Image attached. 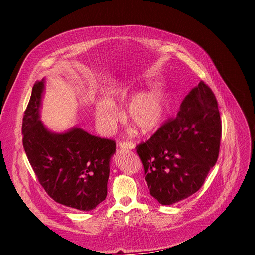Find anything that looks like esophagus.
Wrapping results in <instances>:
<instances>
[{"instance_id": "obj_1", "label": "esophagus", "mask_w": 255, "mask_h": 255, "mask_svg": "<svg viewBox=\"0 0 255 255\" xmlns=\"http://www.w3.org/2000/svg\"><path fill=\"white\" fill-rule=\"evenodd\" d=\"M119 148L121 149H134L135 144L130 141H120L119 142Z\"/></svg>"}]
</instances>
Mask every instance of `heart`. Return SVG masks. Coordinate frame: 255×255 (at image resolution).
I'll use <instances>...</instances> for the list:
<instances>
[{"label": "heart", "mask_w": 255, "mask_h": 255, "mask_svg": "<svg viewBox=\"0 0 255 255\" xmlns=\"http://www.w3.org/2000/svg\"><path fill=\"white\" fill-rule=\"evenodd\" d=\"M130 95L127 86L117 87L109 92V99L99 100L96 105V119L104 132L111 130L119 119V112L115 106ZM168 94L159 87L138 92L129 99L126 106V119L141 133H150L164 121L168 111Z\"/></svg>", "instance_id": "b5f03b06"}]
</instances>
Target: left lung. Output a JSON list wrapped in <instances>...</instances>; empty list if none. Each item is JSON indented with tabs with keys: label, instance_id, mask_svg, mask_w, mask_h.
I'll return each mask as SVG.
<instances>
[{
	"label": "left lung",
	"instance_id": "8db88e82",
	"mask_svg": "<svg viewBox=\"0 0 255 255\" xmlns=\"http://www.w3.org/2000/svg\"><path fill=\"white\" fill-rule=\"evenodd\" d=\"M221 129L217 100L200 81L183 100L176 117L136 146L150 195L170 205L201 188L217 161Z\"/></svg>",
	"mask_w": 255,
	"mask_h": 255
}]
</instances>
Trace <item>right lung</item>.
<instances>
[{
    "label": "right lung",
    "mask_w": 255,
    "mask_h": 255,
    "mask_svg": "<svg viewBox=\"0 0 255 255\" xmlns=\"http://www.w3.org/2000/svg\"><path fill=\"white\" fill-rule=\"evenodd\" d=\"M43 81L37 82L23 116V148L38 181L57 203L91 211L107 196L116 142L74 128L54 134L39 120Z\"/></svg>",
    "instance_id": "right-lung-1"
}]
</instances>
